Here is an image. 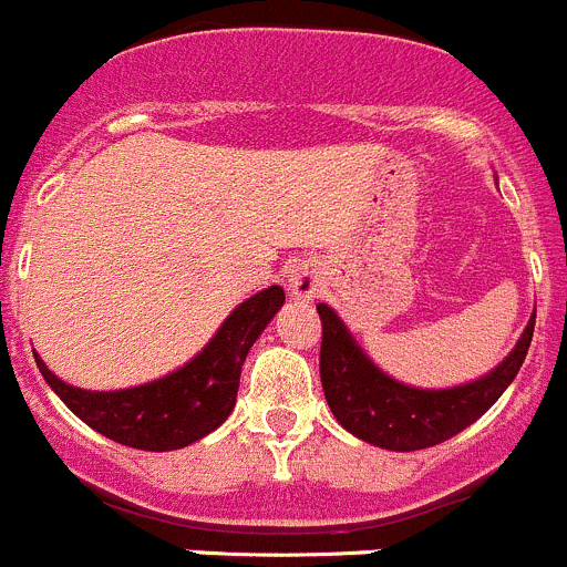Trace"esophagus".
<instances>
[{
	"label": "esophagus",
	"instance_id": "esophagus-1",
	"mask_svg": "<svg viewBox=\"0 0 567 567\" xmlns=\"http://www.w3.org/2000/svg\"><path fill=\"white\" fill-rule=\"evenodd\" d=\"M319 278H317V270H311L308 265L302 267H295L289 276V289L295 297H317L319 295Z\"/></svg>",
	"mask_w": 567,
	"mask_h": 567
}]
</instances>
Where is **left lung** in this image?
Masks as SVG:
<instances>
[{"label": "left lung", "mask_w": 567, "mask_h": 567, "mask_svg": "<svg viewBox=\"0 0 567 567\" xmlns=\"http://www.w3.org/2000/svg\"><path fill=\"white\" fill-rule=\"evenodd\" d=\"M322 319L319 378L336 422L367 444L391 452H413L444 444L476 422L518 374L535 333V317L526 324L507 361L468 385L419 391L380 372L352 341L333 308L317 306Z\"/></svg>", "instance_id": "1"}]
</instances>
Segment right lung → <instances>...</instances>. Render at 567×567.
I'll list each match as a JSON object with an SVG mask.
<instances>
[{
    "mask_svg": "<svg viewBox=\"0 0 567 567\" xmlns=\"http://www.w3.org/2000/svg\"><path fill=\"white\" fill-rule=\"evenodd\" d=\"M281 306V286L259 291L187 367L137 389L82 391L54 378L38 355L35 363L54 394L95 433L145 452L182 450L220 427L234 411L245 355Z\"/></svg>",
    "mask_w": 567,
    "mask_h": 567,
    "instance_id": "add662e5",
    "label": "right lung"
}]
</instances>
